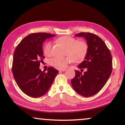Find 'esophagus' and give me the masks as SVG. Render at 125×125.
I'll return each mask as SVG.
<instances>
[{
    "label": "esophagus",
    "mask_w": 125,
    "mask_h": 125,
    "mask_svg": "<svg viewBox=\"0 0 125 125\" xmlns=\"http://www.w3.org/2000/svg\"><path fill=\"white\" fill-rule=\"evenodd\" d=\"M66 69H64H64H60V70H59V72H64V71H66Z\"/></svg>",
    "instance_id": "obj_1"
}]
</instances>
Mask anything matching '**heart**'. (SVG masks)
<instances>
[{"mask_svg":"<svg viewBox=\"0 0 125 125\" xmlns=\"http://www.w3.org/2000/svg\"><path fill=\"white\" fill-rule=\"evenodd\" d=\"M57 41L66 47V55L71 57H66L63 58L59 57L52 58L49 61V63L54 67L63 69L73 60L76 62H82L87 55L88 46L85 41H78L76 38L67 36L61 37L58 38ZM52 46L50 42H47L45 44L43 50L46 56L49 57L52 55Z\"/></svg>","mask_w":125,"mask_h":125,"instance_id":"obj_1","label":"heart"}]
</instances>
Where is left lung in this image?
Returning a JSON list of instances; mask_svg holds the SVG:
<instances>
[{
  "label": "left lung",
  "mask_w": 125,
  "mask_h": 125,
  "mask_svg": "<svg viewBox=\"0 0 125 125\" xmlns=\"http://www.w3.org/2000/svg\"><path fill=\"white\" fill-rule=\"evenodd\" d=\"M75 37H83L87 40L88 50L84 60L78 66L80 71L75 70L71 80L73 88L83 97H90L104 87L112 71V57L110 50L103 40L91 33L81 32Z\"/></svg>",
  "instance_id": "obj_1"
}]
</instances>
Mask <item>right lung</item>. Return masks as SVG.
<instances>
[{
    "instance_id": "add662e5",
    "label": "right lung",
    "mask_w": 125,
    "mask_h": 125,
    "mask_svg": "<svg viewBox=\"0 0 125 125\" xmlns=\"http://www.w3.org/2000/svg\"><path fill=\"white\" fill-rule=\"evenodd\" d=\"M55 35L46 33H32L17 45L13 54L12 73L20 89L31 97L43 96L50 88L58 71L52 67L45 73L40 69L44 58L42 43Z\"/></svg>"
}]
</instances>
